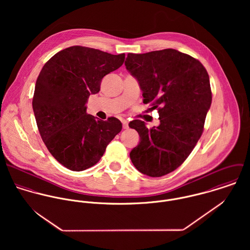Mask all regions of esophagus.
Wrapping results in <instances>:
<instances>
[{
	"instance_id": "esophagus-1",
	"label": "esophagus",
	"mask_w": 250,
	"mask_h": 250,
	"mask_svg": "<svg viewBox=\"0 0 250 250\" xmlns=\"http://www.w3.org/2000/svg\"><path fill=\"white\" fill-rule=\"evenodd\" d=\"M122 126H123V129H128V121L126 119H122Z\"/></svg>"
}]
</instances>
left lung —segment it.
I'll return each mask as SVG.
<instances>
[{"instance_id":"left-lung-1","label":"left lung","mask_w":250,"mask_h":250,"mask_svg":"<svg viewBox=\"0 0 250 250\" xmlns=\"http://www.w3.org/2000/svg\"><path fill=\"white\" fill-rule=\"evenodd\" d=\"M125 66L139 82L143 103L160 115V125L151 129L139 119L129 123L141 138L131 161L147 176L167 175L186 161L203 133L212 103L208 72L198 60L174 49L130 53Z\"/></svg>"}]
</instances>
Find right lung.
<instances>
[{
	"label": "right lung",
	"mask_w": 250,
	"mask_h": 250,
	"mask_svg": "<svg viewBox=\"0 0 250 250\" xmlns=\"http://www.w3.org/2000/svg\"><path fill=\"white\" fill-rule=\"evenodd\" d=\"M124 59L125 54L72 46L53 56L39 73L33 98L37 128L52 156L72 171L96 165L122 129L115 117L104 121L87 114L85 104Z\"/></svg>",
	"instance_id": "add662e5"
}]
</instances>
